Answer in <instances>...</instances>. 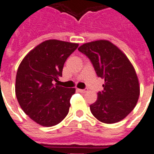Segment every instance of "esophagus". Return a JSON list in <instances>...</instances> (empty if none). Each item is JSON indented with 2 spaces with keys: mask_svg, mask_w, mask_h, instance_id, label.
<instances>
[{
  "mask_svg": "<svg viewBox=\"0 0 154 154\" xmlns=\"http://www.w3.org/2000/svg\"><path fill=\"white\" fill-rule=\"evenodd\" d=\"M78 91H79L80 93H82V94H85V93H86L87 90H86V89H78Z\"/></svg>",
  "mask_w": 154,
  "mask_h": 154,
  "instance_id": "34e87169",
  "label": "esophagus"
}]
</instances>
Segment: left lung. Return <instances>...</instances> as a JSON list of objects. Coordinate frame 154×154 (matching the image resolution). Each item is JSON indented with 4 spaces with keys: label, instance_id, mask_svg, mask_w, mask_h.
I'll return each instance as SVG.
<instances>
[{
    "label": "left lung",
    "instance_id": "8db88e82",
    "mask_svg": "<svg viewBox=\"0 0 154 154\" xmlns=\"http://www.w3.org/2000/svg\"><path fill=\"white\" fill-rule=\"evenodd\" d=\"M78 50L90 59L97 76L105 79L104 90L90 105L92 114L105 124L121 122L134 109L140 96L138 77L132 63L107 40L85 43Z\"/></svg>",
    "mask_w": 154,
    "mask_h": 154
}]
</instances>
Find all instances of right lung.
<instances>
[{"label":"right lung","instance_id":"add662e5","mask_svg":"<svg viewBox=\"0 0 154 154\" xmlns=\"http://www.w3.org/2000/svg\"><path fill=\"white\" fill-rule=\"evenodd\" d=\"M77 43L47 40L23 58L16 76L15 93L22 110L42 126L59 124L67 116L75 88H65L53 82L62 76L65 60Z\"/></svg>","mask_w":154,"mask_h":154}]
</instances>
